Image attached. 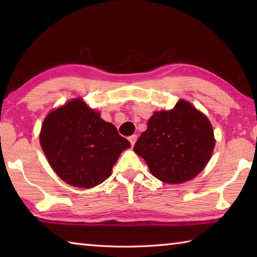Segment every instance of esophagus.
<instances>
[{"instance_id": "34e87169", "label": "esophagus", "mask_w": 257, "mask_h": 257, "mask_svg": "<svg viewBox=\"0 0 257 257\" xmlns=\"http://www.w3.org/2000/svg\"><path fill=\"white\" fill-rule=\"evenodd\" d=\"M128 139H129L130 144H132V146H134L135 143H136V141H137V136H136V135H133V136L128 137Z\"/></svg>"}]
</instances>
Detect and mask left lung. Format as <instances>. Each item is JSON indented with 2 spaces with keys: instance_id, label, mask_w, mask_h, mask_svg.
I'll list each match as a JSON object with an SVG mask.
<instances>
[{
  "instance_id": "1",
  "label": "left lung",
  "mask_w": 257,
  "mask_h": 257,
  "mask_svg": "<svg viewBox=\"0 0 257 257\" xmlns=\"http://www.w3.org/2000/svg\"><path fill=\"white\" fill-rule=\"evenodd\" d=\"M214 145L210 121L190 103L180 99L170 111L154 112L134 151L146 161L158 179L180 184L205 168Z\"/></svg>"
}]
</instances>
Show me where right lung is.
<instances>
[{
    "label": "right lung",
    "instance_id": "right-lung-1",
    "mask_svg": "<svg viewBox=\"0 0 257 257\" xmlns=\"http://www.w3.org/2000/svg\"><path fill=\"white\" fill-rule=\"evenodd\" d=\"M40 141L56 175L80 188H92L106 180L121 152L130 147L114 125L80 98L46 116Z\"/></svg>",
    "mask_w": 257,
    "mask_h": 257
}]
</instances>
